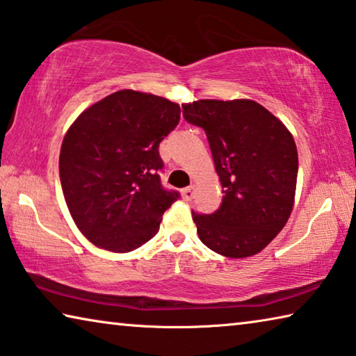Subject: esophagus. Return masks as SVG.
<instances>
[{
    "label": "esophagus",
    "instance_id": "34e87169",
    "mask_svg": "<svg viewBox=\"0 0 356 356\" xmlns=\"http://www.w3.org/2000/svg\"><path fill=\"white\" fill-rule=\"evenodd\" d=\"M181 195L184 197L186 200H191L192 195H194V186H188V188L181 189Z\"/></svg>",
    "mask_w": 356,
    "mask_h": 356
}]
</instances>
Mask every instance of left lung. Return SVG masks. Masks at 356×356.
<instances>
[{
  "mask_svg": "<svg viewBox=\"0 0 356 356\" xmlns=\"http://www.w3.org/2000/svg\"><path fill=\"white\" fill-rule=\"evenodd\" d=\"M183 116L205 131L224 188L216 211H192L200 241L230 259L260 252L292 213L298 177L292 134L249 99H203L183 106Z\"/></svg>",
  "mask_w": 356,
  "mask_h": 356,
  "instance_id": "left-lung-1",
  "label": "left lung"
}]
</instances>
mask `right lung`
I'll use <instances>...</instances> for the list:
<instances>
[{
	"mask_svg": "<svg viewBox=\"0 0 356 356\" xmlns=\"http://www.w3.org/2000/svg\"><path fill=\"white\" fill-rule=\"evenodd\" d=\"M179 123V106L164 97L121 90L86 108L69 127L60 179L71 216L88 240L112 252L149 241L178 191L159 173V143Z\"/></svg>",
	"mask_w": 356,
	"mask_h": 356,
	"instance_id": "1",
	"label": "right lung"
}]
</instances>
